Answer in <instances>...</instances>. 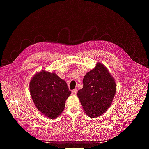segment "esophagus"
I'll return each mask as SVG.
<instances>
[{
	"mask_svg": "<svg viewBox=\"0 0 149 149\" xmlns=\"http://www.w3.org/2000/svg\"><path fill=\"white\" fill-rule=\"evenodd\" d=\"M77 91H78V90L76 89L73 90V91H71L72 94H73V95H76V94H77Z\"/></svg>",
	"mask_w": 149,
	"mask_h": 149,
	"instance_id": "esophagus-1",
	"label": "esophagus"
}]
</instances>
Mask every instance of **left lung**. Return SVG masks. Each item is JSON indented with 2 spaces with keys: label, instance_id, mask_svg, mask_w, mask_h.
<instances>
[{
  "label": "left lung",
  "instance_id": "obj_1",
  "mask_svg": "<svg viewBox=\"0 0 149 149\" xmlns=\"http://www.w3.org/2000/svg\"><path fill=\"white\" fill-rule=\"evenodd\" d=\"M116 91L113 77L104 66L97 63L96 67L84 76L83 88L78 90V97L87 115L96 118L107 110Z\"/></svg>",
  "mask_w": 149,
  "mask_h": 149
}]
</instances>
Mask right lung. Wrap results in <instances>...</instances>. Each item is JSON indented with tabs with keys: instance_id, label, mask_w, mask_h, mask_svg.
Listing matches in <instances>:
<instances>
[{
	"instance_id": "obj_1",
	"label": "right lung",
	"mask_w": 149,
	"mask_h": 149,
	"mask_svg": "<svg viewBox=\"0 0 149 149\" xmlns=\"http://www.w3.org/2000/svg\"><path fill=\"white\" fill-rule=\"evenodd\" d=\"M31 98L38 110L47 118L55 119L65 107L71 92L66 83L55 73L42 71L30 83Z\"/></svg>"
}]
</instances>
